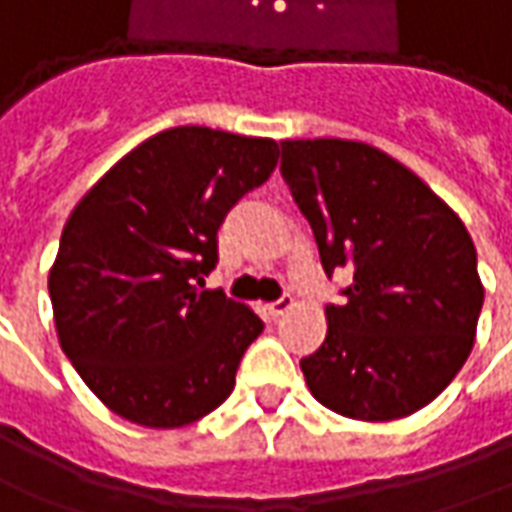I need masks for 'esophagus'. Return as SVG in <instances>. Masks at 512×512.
Listing matches in <instances>:
<instances>
[{
    "label": "esophagus",
    "mask_w": 512,
    "mask_h": 512,
    "mask_svg": "<svg viewBox=\"0 0 512 512\" xmlns=\"http://www.w3.org/2000/svg\"><path fill=\"white\" fill-rule=\"evenodd\" d=\"M291 305H293L291 296H282L280 302H271V305H266V313L271 318H280V316H285L288 310H291Z\"/></svg>",
    "instance_id": "1"
}]
</instances>
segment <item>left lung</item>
<instances>
[{
    "mask_svg": "<svg viewBox=\"0 0 512 512\" xmlns=\"http://www.w3.org/2000/svg\"><path fill=\"white\" fill-rule=\"evenodd\" d=\"M282 177L316 235L327 274L349 266L346 302L299 366L324 407L393 421L427 407L474 349L477 249L452 207L377 146L280 141Z\"/></svg>",
    "mask_w": 512,
    "mask_h": 512,
    "instance_id": "1",
    "label": "left lung"
}]
</instances>
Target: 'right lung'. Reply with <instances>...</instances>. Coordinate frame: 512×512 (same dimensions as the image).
Listing matches in <instances>:
<instances>
[{
  "label": "right lung",
  "instance_id": "1",
  "mask_svg": "<svg viewBox=\"0 0 512 512\" xmlns=\"http://www.w3.org/2000/svg\"><path fill=\"white\" fill-rule=\"evenodd\" d=\"M277 157L271 138L171 127L71 210L49 268L57 341L116 416L177 430L232 393L263 321L196 282L216 266L227 210L268 180Z\"/></svg>",
  "mask_w": 512,
  "mask_h": 512
}]
</instances>
